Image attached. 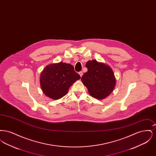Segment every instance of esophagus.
Returning a JSON list of instances; mask_svg holds the SVG:
<instances>
[{
    "label": "esophagus",
    "mask_w": 156,
    "mask_h": 156,
    "mask_svg": "<svg viewBox=\"0 0 156 156\" xmlns=\"http://www.w3.org/2000/svg\"><path fill=\"white\" fill-rule=\"evenodd\" d=\"M79 74H80V75L81 76V77H82V75H83V73H82V71L80 72V73H79Z\"/></svg>",
    "instance_id": "esophagus-1"
}]
</instances>
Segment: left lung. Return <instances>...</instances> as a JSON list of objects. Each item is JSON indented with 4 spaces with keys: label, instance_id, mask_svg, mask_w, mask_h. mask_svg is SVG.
Masks as SVG:
<instances>
[{
    "label": "left lung",
    "instance_id": "left-lung-1",
    "mask_svg": "<svg viewBox=\"0 0 156 156\" xmlns=\"http://www.w3.org/2000/svg\"><path fill=\"white\" fill-rule=\"evenodd\" d=\"M88 71L82 75L81 81L90 96L98 99L108 97L116 85V79L111 68L97 60L87 62Z\"/></svg>",
    "mask_w": 156,
    "mask_h": 156
}]
</instances>
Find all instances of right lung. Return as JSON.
Masks as SVG:
<instances>
[{"label": "right lung", "instance_id": "right-lung-1", "mask_svg": "<svg viewBox=\"0 0 156 156\" xmlns=\"http://www.w3.org/2000/svg\"><path fill=\"white\" fill-rule=\"evenodd\" d=\"M80 78L70 64H51L45 67L41 74L40 87L47 97L57 100L65 96L69 87Z\"/></svg>", "mask_w": 156, "mask_h": 156}]
</instances>
